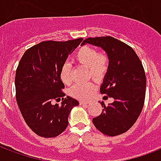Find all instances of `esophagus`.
<instances>
[{
    "label": "esophagus",
    "instance_id": "34e87169",
    "mask_svg": "<svg viewBox=\"0 0 161 161\" xmlns=\"http://www.w3.org/2000/svg\"><path fill=\"white\" fill-rule=\"evenodd\" d=\"M80 105H83V106H84V105H87L88 103H89V102H84V101H80Z\"/></svg>",
    "mask_w": 161,
    "mask_h": 161
}]
</instances>
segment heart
Listing matches in <instances>:
<instances>
[{
    "label": "heart",
    "mask_w": 161,
    "mask_h": 161,
    "mask_svg": "<svg viewBox=\"0 0 161 161\" xmlns=\"http://www.w3.org/2000/svg\"><path fill=\"white\" fill-rule=\"evenodd\" d=\"M74 60L83 66L88 67L89 76L96 80H102L107 75L110 64V58L106 53H98L94 47L84 46L80 47L74 54ZM60 78L64 84H70L72 81L71 70L69 64H64L60 71ZM96 90L93 83L77 84L69 91L72 97L79 100H87Z\"/></svg>",
    "instance_id": "b5f03b06"
}]
</instances>
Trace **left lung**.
Wrapping results in <instances>:
<instances>
[{
	"mask_svg": "<svg viewBox=\"0 0 161 161\" xmlns=\"http://www.w3.org/2000/svg\"><path fill=\"white\" fill-rule=\"evenodd\" d=\"M82 44L101 47L110 58L100 92L115 101L108 106L102 102L103 109L93 124L103 135H121L135 124L143 108L147 81L142 61L132 47L113 37L88 38Z\"/></svg>",
	"mask_w": 161,
	"mask_h": 161,
	"instance_id": "left-lung-1",
	"label": "left lung"
}]
</instances>
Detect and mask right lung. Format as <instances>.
<instances>
[{
    "instance_id": "obj_1",
    "label": "right lung",
    "mask_w": 161,
    "mask_h": 161,
    "mask_svg": "<svg viewBox=\"0 0 161 161\" xmlns=\"http://www.w3.org/2000/svg\"><path fill=\"white\" fill-rule=\"evenodd\" d=\"M82 40L39 43L26 50L17 67L16 101L26 124L41 137L53 138L63 133L71 108L79 104L70 97L64 98L60 71ZM61 97L60 105L51 103Z\"/></svg>"
}]
</instances>
